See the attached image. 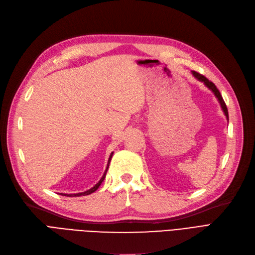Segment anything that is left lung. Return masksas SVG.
Here are the masks:
<instances>
[{
  "mask_svg": "<svg viewBox=\"0 0 255 255\" xmlns=\"http://www.w3.org/2000/svg\"><path fill=\"white\" fill-rule=\"evenodd\" d=\"M192 75L195 76L198 80L202 81V83H204V85H205L209 90L212 91L213 94H215V96L218 98L219 103H220V105H221V108H222V110H223V112H224V114H225V116H226V118H227V120H228L229 117H228V110H227L226 104H225V101H224V99H223V97H222V95H221V93H220V91L218 90V88L216 87V85L213 84L212 81L208 80L205 76H203L202 74L196 72V71H192Z\"/></svg>",
  "mask_w": 255,
  "mask_h": 255,
  "instance_id": "left-lung-1",
  "label": "left lung"
}]
</instances>
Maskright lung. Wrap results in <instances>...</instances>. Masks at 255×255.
<instances>
[{
	"mask_svg": "<svg viewBox=\"0 0 255 255\" xmlns=\"http://www.w3.org/2000/svg\"><path fill=\"white\" fill-rule=\"evenodd\" d=\"M112 157H113V152H112V154L110 155V158H109V161H108V165H107V168H106V171H105L104 176L101 177V179L98 181L97 184H95L92 188H90L89 190H86V191H84V192L70 193V195H69V193H60V195H62V196H67V197H81V196H88V195H91V193L94 192L95 190H97V189H98V187L100 186L101 183H103V181H104V180H105V178H106V175H107V171H108V168H109V165H110V162H111Z\"/></svg>",
	"mask_w": 255,
	"mask_h": 255,
	"instance_id": "right-lung-1",
	"label": "right lung"
}]
</instances>
